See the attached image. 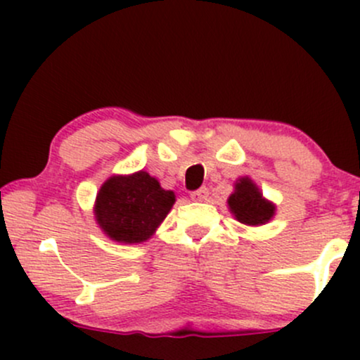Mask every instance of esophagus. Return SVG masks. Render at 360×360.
<instances>
[{
  "mask_svg": "<svg viewBox=\"0 0 360 360\" xmlns=\"http://www.w3.org/2000/svg\"><path fill=\"white\" fill-rule=\"evenodd\" d=\"M208 194H210L208 188H200V189H196V191L191 193V200H194V201H206V200H208Z\"/></svg>",
  "mask_w": 360,
  "mask_h": 360,
  "instance_id": "34e87169",
  "label": "esophagus"
}]
</instances>
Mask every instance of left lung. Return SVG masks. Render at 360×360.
<instances>
[{"instance_id":"left-lung-1","label":"left lung","mask_w":360,"mask_h":360,"mask_svg":"<svg viewBox=\"0 0 360 360\" xmlns=\"http://www.w3.org/2000/svg\"><path fill=\"white\" fill-rule=\"evenodd\" d=\"M229 208L235 220L243 225H264L274 217L276 206L262 198L250 177H240L235 183V191L229 198Z\"/></svg>"}]
</instances>
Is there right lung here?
Instances as JSON below:
<instances>
[{
  "mask_svg": "<svg viewBox=\"0 0 360 360\" xmlns=\"http://www.w3.org/2000/svg\"><path fill=\"white\" fill-rule=\"evenodd\" d=\"M174 201V193L160 188L146 171L111 176L98 193L94 217L111 240L140 243L155 233Z\"/></svg>",
  "mask_w": 360,
  "mask_h": 360,
  "instance_id": "1",
  "label": "right lung"
}]
</instances>
